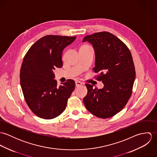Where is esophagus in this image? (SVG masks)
<instances>
[{
  "label": "esophagus",
  "instance_id": "1",
  "mask_svg": "<svg viewBox=\"0 0 157 157\" xmlns=\"http://www.w3.org/2000/svg\"><path fill=\"white\" fill-rule=\"evenodd\" d=\"M82 85V83L80 82H79V81H76V82H75V86H76V87H79V86H80Z\"/></svg>",
  "mask_w": 157,
  "mask_h": 157
}]
</instances>
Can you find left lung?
I'll return each mask as SVG.
<instances>
[{
  "instance_id": "obj_1",
  "label": "left lung",
  "mask_w": 157,
  "mask_h": 157,
  "mask_svg": "<svg viewBox=\"0 0 157 157\" xmlns=\"http://www.w3.org/2000/svg\"><path fill=\"white\" fill-rule=\"evenodd\" d=\"M85 42L94 49L95 62L92 69L104 87L93 89L92 85L86 84L88 93L83 103L95 116L112 117L124 108L132 94L135 78L132 55L126 45L109 32L86 36L83 39Z\"/></svg>"
}]
</instances>
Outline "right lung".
<instances>
[{"label": "right lung", "mask_w": 157, "mask_h": 157, "mask_svg": "<svg viewBox=\"0 0 157 157\" xmlns=\"http://www.w3.org/2000/svg\"><path fill=\"white\" fill-rule=\"evenodd\" d=\"M75 37L46 36L31 46L21 69L20 80L25 100L35 115L52 119L63 112L67 99L75 88V82L68 79L57 86L54 70L63 66V49Z\"/></svg>", "instance_id": "right-lung-1"}]
</instances>
